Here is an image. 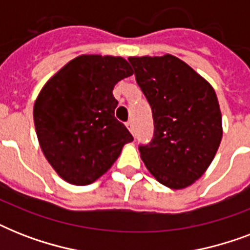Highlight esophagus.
I'll use <instances>...</instances> for the list:
<instances>
[{
  "instance_id": "obj_1",
  "label": "esophagus",
  "mask_w": 250,
  "mask_h": 250,
  "mask_svg": "<svg viewBox=\"0 0 250 250\" xmlns=\"http://www.w3.org/2000/svg\"><path fill=\"white\" fill-rule=\"evenodd\" d=\"M127 128H128L129 132H131L133 135V132H135V125H133V122L132 121L127 122Z\"/></svg>"
}]
</instances>
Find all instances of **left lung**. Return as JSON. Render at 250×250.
Listing matches in <instances>:
<instances>
[{"label": "left lung", "mask_w": 250, "mask_h": 250, "mask_svg": "<svg viewBox=\"0 0 250 250\" xmlns=\"http://www.w3.org/2000/svg\"><path fill=\"white\" fill-rule=\"evenodd\" d=\"M135 78L152 107L154 135L139 145L141 160L164 186L193 184L211 164L222 140L217 94L176 57H129Z\"/></svg>", "instance_id": "obj_1"}]
</instances>
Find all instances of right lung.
<instances>
[{"instance_id":"add662e5","label":"right lung","mask_w":250,"mask_h":250,"mask_svg":"<svg viewBox=\"0 0 250 250\" xmlns=\"http://www.w3.org/2000/svg\"><path fill=\"white\" fill-rule=\"evenodd\" d=\"M133 74L122 57L79 56L41 89L33 121L45 158L66 182L88 186L133 140L114 113V85Z\"/></svg>"}]
</instances>
